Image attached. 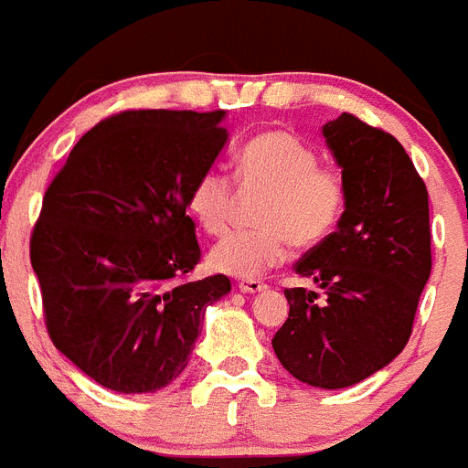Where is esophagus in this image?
Segmentation results:
<instances>
[{
	"label": "esophagus",
	"instance_id": "1",
	"mask_svg": "<svg viewBox=\"0 0 468 468\" xmlns=\"http://www.w3.org/2000/svg\"><path fill=\"white\" fill-rule=\"evenodd\" d=\"M239 289H241L243 293H257V292H264L266 282H261V280H255V278L239 280Z\"/></svg>",
	"mask_w": 468,
	"mask_h": 468
}]
</instances>
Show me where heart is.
Instances as JSON below:
<instances>
[{"instance_id": "b5f03b06", "label": "heart", "mask_w": 468, "mask_h": 468, "mask_svg": "<svg viewBox=\"0 0 468 468\" xmlns=\"http://www.w3.org/2000/svg\"><path fill=\"white\" fill-rule=\"evenodd\" d=\"M234 179L243 188H264L252 229H237L211 250V266L237 278H255L282 264L289 248L326 241L346 211L349 186L342 170L319 163L308 140L292 131H264L241 144ZM220 167L199 172L188 190L190 216L208 234L227 229L237 204V186Z\"/></svg>"}]
</instances>
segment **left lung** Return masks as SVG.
I'll list each match as a JSON object with an SVG mask.
<instances>
[{"label": "left lung", "instance_id": "left-lung-1", "mask_svg": "<svg viewBox=\"0 0 468 468\" xmlns=\"http://www.w3.org/2000/svg\"><path fill=\"white\" fill-rule=\"evenodd\" d=\"M324 137L349 186L337 229L296 261L322 287L284 289L289 317L273 337L284 370L319 388H345L388 365L413 331L431 271L425 181L390 133L349 112Z\"/></svg>", "mask_w": 468, "mask_h": 468}]
</instances>
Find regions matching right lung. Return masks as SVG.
Returning <instances> with one entry per match:
<instances>
[{"label": "right lung", "mask_w": 468, "mask_h": 468, "mask_svg": "<svg viewBox=\"0 0 468 468\" xmlns=\"http://www.w3.org/2000/svg\"><path fill=\"white\" fill-rule=\"evenodd\" d=\"M225 112L123 110L80 137L43 195L29 260L52 345L117 393H154L188 365L227 275L202 260L186 197L227 142Z\"/></svg>", "instance_id": "add662e5"}]
</instances>
